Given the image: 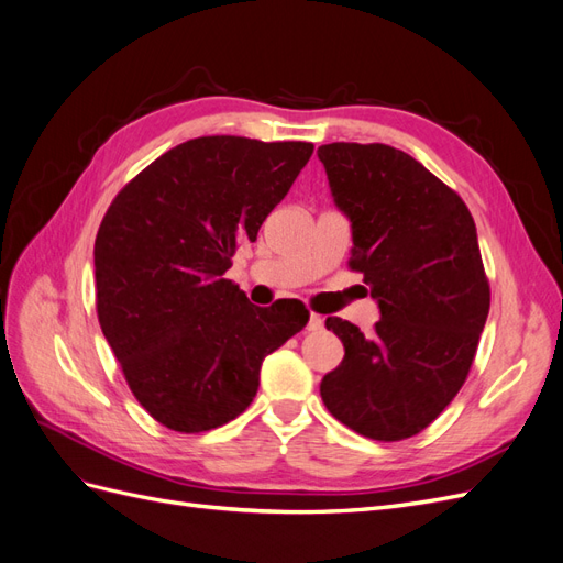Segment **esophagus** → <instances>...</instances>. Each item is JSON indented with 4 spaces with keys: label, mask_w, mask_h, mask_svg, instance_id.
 Masks as SVG:
<instances>
[{
    "label": "esophagus",
    "mask_w": 563,
    "mask_h": 563,
    "mask_svg": "<svg viewBox=\"0 0 563 563\" xmlns=\"http://www.w3.org/2000/svg\"><path fill=\"white\" fill-rule=\"evenodd\" d=\"M323 329V319L319 314H310V321H308V331H321Z\"/></svg>",
    "instance_id": "esophagus-1"
}]
</instances>
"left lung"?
Here are the masks:
<instances>
[{
    "mask_svg": "<svg viewBox=\"0 0 563 563\" xmlns=\"http://www.w3.org/2000/svg\"><path fill=\"white\" fill-rule=\"evenodd\" d=\"M317 155L352 223L350 267L364 272L380 308L371 333L327 319L345 356L323 376L321 399L368 439H408L463 387L488 317L474 220L449 185L397 147L331 143Z\"/></svg>",
    "mask_w": 563,
    "mask_h": 563,
    "instance_id": "8db88e82",
    "label": "left lung"
}]
</instances>
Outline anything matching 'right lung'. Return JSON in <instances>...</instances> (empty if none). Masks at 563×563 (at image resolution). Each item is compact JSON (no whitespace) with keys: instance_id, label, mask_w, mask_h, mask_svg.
I'll return each instance as SVG.
<instances>
[{"instance_id":"right-lung-1","label":"right lung","mask_w":563,"mask_h":563,"mask_svg":"<svg viewBox=\"0 0 563 563\" xmlns=\"http://www.w3.org/2000/svg\"><path fill=\"white\" fill-rule=\"evenodd\" d=\"M312 150L201 135L110 203L93 246L98 321L133 397L164 428L197 434L244 413L265 356L308 323L302 302L258 308L225 272Z\"/></svg>"}]
</instances>
